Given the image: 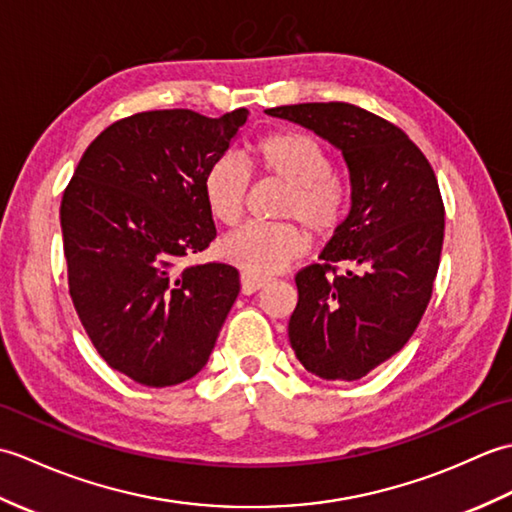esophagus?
Returning <instances> with one entry per match:
<instances>
[{"label": "esophagus", "mask_w": 512, "mask_h": 512, "mask_svg": "<svg viewBox=\"0 0 512 512\" xmlns=\"http://www.w3.org/2000/svg\"><path fill=\"white\" fill-rule=\"evenodd\" d=\"M239 281H242V292H244V295H253V292L262 290L270 279L253 275V273H246V270H244V273L239 275Z\"/></svg>", "instance_id": "34e87169"}]
</instances>
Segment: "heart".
<instances>
[{"mask_svg":"<svg viewBox=\"0 0 512 512\" xmlns=\"http://www.w3.org/2000/svg\"><path fill=\"white\" fill-rule=\"evenodd\" d=\"M253 167L266 178L286 184L273 224H248L226 235L217 253L228 264L253 275H270L297 259L312 237H330L350 209V187L332 173V160L317 138L303 132H275L253 145ZM250 187V169L235 154L217 156L204 171L202 193L206 209L224 226L242 220ZM292 219H297L292 223Z\"/></svg>","mask_w":512,"mask_h":512,"instance_id":"1","label":"heart"}]
</instances>
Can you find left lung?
<instances>
[{
  "label": "left lung",
  "mask_w": 512,
  "mask_h": 512,
  "mask_svg": "<svg viewBox=\"0 0 512 512\" xmlns=\"http://www.w3.org/2000/svg\"><path fill=\"white\" fill-rule=\"evenodd\" d=\"M266 114L330 140L350 171V213L321 262L297 273L288 336L310 374L358 380L402 350L429 306L444 239L436 173L400 127L363 107L299 103Z\"/></svg>",
  "instance_id": "8db88e82"
}]
</instances>
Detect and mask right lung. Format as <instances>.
Instances as JSON below:
<instances>
[{"mask_svg": "<svg viewBox=\"0 0 512 512\" xmlns=\"http://www.w3.org/2000/svg\"><path fill=\"white\" fill-rule=\"evenodd\" d=\"M246 118L244 107L121 118L92 140L63 191L74 310L105 363L140 385L198 374L239 295L237 268L182 259L215 239L202 178Z\"/></svg>", "mask_w": 512, "mask_h": 512, "instance_id": "right-lung-1", "label": "right lung"}]
</instances>
